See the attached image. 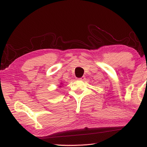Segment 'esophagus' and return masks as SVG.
I'll use <instances>...</instances> for the list:
<instances>
[{
	"label": "esophagus",
	"instance_id": "esophagus-1",
	"mask_svg": "<svg viewBox=\"0 0 147 147\" xmlns=\"http://www.w3.org/2000/svg\"><path fill=\"white\" fill-rule=\"evenodd\" d=\"M85 76H82V77H81V78H78V80H82V81H83V80H85Z\"/></svg>",
	"mask_w": 147,
	"mask_h": 147
}]
</instances>
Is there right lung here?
Here are the masks:
<instances>
[{
	"label": "right lung",
	"mask_w": 147,
	"mask_h": 147,
	"mask_svg": "<svg viewBox=\"0 0 147 147\" xmlns=\"http://www.w3.org/2000/svg\"><path fill=\"white\" fill-rule=\"evenodd\" d=\"M62 85H63V83H60V84H59V88H61V87H62Z\"/></svg>",
	"instance_id": "add662e5"
}]
</instances>
